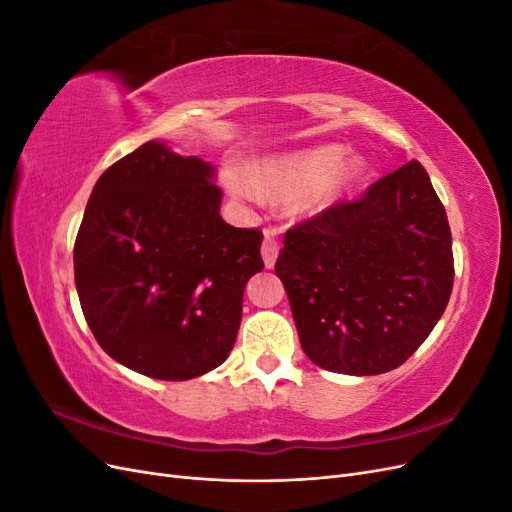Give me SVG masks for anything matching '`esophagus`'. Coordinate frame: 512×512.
Wrapping results in <instances>:
<instances>
[{
	"instance_id": "34e87169",
	"label": "esophagus",
	"mask_w": 512,
	"mask_h": 512,
	"mask_svg": "<svg viewBox=\"0 0 512 512\" xmlns=\"http://www.w3.org/2000/svg\"><path fill=\"white\" fill-rule=\"evenodd\" d=\"M262 260H265V267L271 269L275 265V258H277V252H280V243H277V239L273 237V232H265V241H262Z\"/></svg>"
}]
</instances>
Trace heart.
Returning a JSON list of instances; mask_svg holds the SVG:
<instances>
[{"label":"heart","mask_w":512,"mask_h":512,"mask_svg":"<svg viewBox=\"0 0 512 512\" xmlns=\"http://www.w3.org/2000/svg\"><path fill=\"white\" fill-rule=\"evenodd\" d=\"M365 177V158L348 156V147L329 143L262 160L252 175L230 168L226 188L243 203H256L262 196L277 203L294 200L301 215H320L342 203Z\"/></svg>","instance_id":"heart-1"}]
</instances>
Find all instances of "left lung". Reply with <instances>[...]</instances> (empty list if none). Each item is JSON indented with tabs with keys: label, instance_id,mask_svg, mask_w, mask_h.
<instances>
[{
	"label": "left lung",
	"instance_id": "1",
	"mask_svg": "<svg viewBox=\"0 0 512 512\" xmlns=\"http://www.w3.org/2000/svg\"><path fill=\"white\" fill-rule=\"evenodd\" d=\"M307 359L348 376L399 367L453 290L446 211L416 160L286 232L275 262Z\"/></svg>",
	"mask_w": 512,
	"mask_h": 512
}]
</instances>
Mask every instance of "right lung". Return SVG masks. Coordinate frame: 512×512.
Returning <instances> with one entry per match:
<instances>
[{
	"instance_id": "1",
	"label": "right lung",
	"mask_w": 512,
	"mask_h": 512,
	"mask_svg": "<svg viewBox=\"0 0 512 512\" xmlns=\"http://www.w3.org/2000/svg\"><path fill=\"white\" fill-rule=\"evenodd\" d=\"M215 166L149 141L106 168L74 243V284L102 350L138 374L190 380L226 361L256 228L222 220Z\"/></svg>"
}]
</instances>
